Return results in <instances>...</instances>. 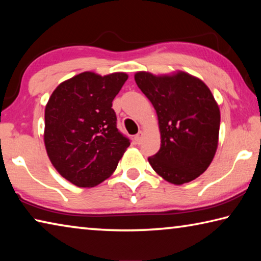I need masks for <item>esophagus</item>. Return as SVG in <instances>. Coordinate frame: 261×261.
<instances>
[{"mask_svg":"<svg viewBox=\"0 0 261 261\" xmlns=\"http://www.w3.org/2000/svg\"><path fill=\"white\" fill-rule=\"evenodd\" d=\"M143 136H144V132H143V131H139L138 134L136 135L135 140H136L137 144H140V143H141V139H143Z\"/></svg>","mask_w":261,"mask_h":261,"instance_id":"1","label":"esophagus"}]
</instances>
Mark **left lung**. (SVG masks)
<instances>
[{"label": "left lung", "instance_id": "8db88e82", "mask_svg": "<svg viewBox=\"0 0 261 261\" xmlns=\"http://www.w3.org/2000/svg\"><path fill=\"white\" fill-rule=\"evenodd\" d=\"M135 81L156 110L161 135L149 165L169 183L196 179L213 161L219 143L220 109L210 88L183 71L161 76L139 71Z\"/></svg>", "mask_w": 261, "mask_h": 261}]
</instances>
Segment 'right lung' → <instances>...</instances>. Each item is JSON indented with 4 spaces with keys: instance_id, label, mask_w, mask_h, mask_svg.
<instances>
[{
    "instance_id": "1",
    "label": "right lung",
    "mask_w": 261,
    "mask_h": 261,
    "mask_svg": "<svg viewBox=\"0 0 261 261\" xmlns=\"http://www.w3.org/2000/svg\"><path fill=\"white\" fill-rule=\"evenodd\" d=\"M126 79L124 72L85 71L61 83L48 100L43 134L48 158L77 187L92 188L107 179L130 146L112 108Z\"/></svg>"
}]
</instances>
